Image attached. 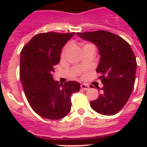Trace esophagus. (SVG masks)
Returning <instances> with one entry per match:
<instances>
[{"label": "esophagus", "mask_w": 147, "mask_h": 147, "mask_svg": "<svg viewBox=\"0 0 147 147\" xmlns=\"http://www.w3.org/2000/svg\"><path fill=\"white\" fill-rule=\"evenodd\" d=\"M81 88L83 89V90H87L89 89V86L87 85V84L82 83V84H81Z\"/></svg>", "instance_id": "esophagus-1"}]
</instances>
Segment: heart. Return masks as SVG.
Returning <instances> with one entry per match:
<instances>
[{
    "label": "heart",
    "instance_id": "b5f03b06",
    "mask_svg": "<svg viewBox=\"0 0 147 147\" xmlns=\"http://www.w3.org/2000/svg\"><path fill=\"white\" fill-rule=\"evenodd\" d=\"M88 45H89V44H88ZM66 50H67V47H64V49L63 50V52H62V57H63V56H64L65 53V51H66Z\"/></svg>",
    "mask_w": 147,
    "mask_h": 147
}]
</instances>
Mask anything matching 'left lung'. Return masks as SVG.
<instances>
[{
	"mask_svg": "<svg viewBox=\"0 0 147 147\" xmlns=\"http://www.w3.org/2000/svg\"><path fill=\"white\" fill-rule=\"evenodd\" d=\"M77 34L95 44L100 55L97 72L100 75L103 87L97 86L101 94L97 100L90 102V106L101 115H116L126 105L133 90L137 65L135 55L127 41L108 31Z\"/></svg>",
	"mask_w": 147,
	"mask_h": 147,
	"instance_id": "1",
	"label": "left lung"
}]
</instances>
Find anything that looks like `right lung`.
<instances>
[{
    "label": "right lung",
    "mask_w": 147,
    "mask_h": 147,
    "mask_svg": "<svg viewBox=\"0 0 147 147\" xmlns=\"http://www.w3.org/2000/svg\"><path fill=\"white\" fill-rule=\"evenodd\" d=\"M75 33L37 34L20 53V77L26 97L34 112L45 119L66 116L71 109V95L80 89L79 82L59 84L53 78L62 49Z\"/></svg>",
    "instance_id": "right-lung-1"
}]
</instances>
